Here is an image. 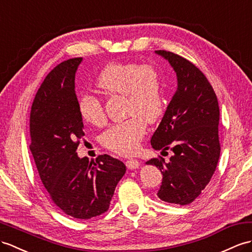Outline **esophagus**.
Here are the masks:
<instances>
[{"mask_svg":"<svg viewBox=\"0 0 252 252\" xmlns=\"http://www.w3.org/2000/svg\"><path fill=\"white\" fill-rule=\"evenodd\" d=\"M126 167L128 169L130 170H133V169H137L139 168L140 165V162L137 160V159H128V160H126Z\"/></svg>","mask_w":252,"mask_h":252,"instance_id":"34e87169","label":"esophagus"}]
</instances>
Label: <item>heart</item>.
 Masks as SVG:
<instances>
[{
	"label": "heart",
	"instance_id": "1",
	"mask_svg": "<svg viewBox=\"0 0 252 252\" xmlns=\"http://www.w3.org/2000/svg\"><path fill=\"white\" fill-rule=\"evenodd\" d=\"M96 85L108 95H124L128 116L103 132L102 145L121 155L134 154L145 133L146 123H155L163 113L165 97L160 70L150 64L112 63L101 70ZM78 111L91 125L106 124L107 115L99 97L83 94L79 98Z\"/></svg>",
	"mask_w": 252,
	"mask_h": 252
}]
</instances>
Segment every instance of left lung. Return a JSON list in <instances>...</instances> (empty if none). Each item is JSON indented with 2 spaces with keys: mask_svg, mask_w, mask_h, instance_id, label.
<instances>
[{
  "mask_svg": "<svg viewBox=\"0 0 252 252\" xmlns=\"http://www.w3.org/2000/svg\"><path fill=\"white\" fill-rule=\"evenodd\" d=\"M177 76V91L151 139L153 149L172 151L169 161L158 156L147 164L160 170L158 198L187 205L210 183L220 156L219 106L207 78L197 66L173 52L158 50Z\"/></svg>",
  "mask_w": 252,
  "mask_h": 252,
  "instance_id": "left-lung-1",
  "label": "left lung"
}]
</instances>
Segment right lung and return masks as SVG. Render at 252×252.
<instances>
[{"label": "right lung", "mask_w": 252, "mask_h": 252, "mask_svg": "<svg viewBox=\"0 0 252 252\" xmlns=\"http://www.w3.org/2000/svg\"><path fill=\"white\" fill-rule=\"evenodd\" d=\"M81 61H64L41 83L31 108L30 149L50 200L68 216L90 219L109 210L126 165L107 154L94 162L77 155L84 136L75 91Z\"/></svg>", "instance_id": "add662e5"}]
</instances>
